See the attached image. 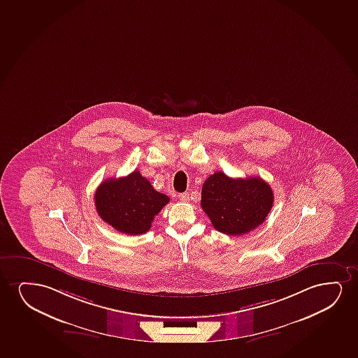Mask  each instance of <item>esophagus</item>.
Wrapping results in <instances>:
<instances>
[{"label":"esophagus","mask_w":358,"mask_h":358,"mask_svg":"<svg viewBox=\"0 0 358 358\" xmlns=\"http://www.w3.org/2000/svg\"><path fill=\"white\" fill-rule=\"evenodd\" d=\"M178 198H180V200H182V201H189V194H188V193H180Z\"/></svg>","instance_id":"obj_1"}]
</instances>
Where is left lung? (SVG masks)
<instances>
[{
    "label": "left lung",
    "mask_w": 358,
    "mask_h": 358,
    "mask_svg": "<svg viewBox=\"0 0 358 358\" xmlns=\"http://www.w3.org/2000/svg\"><path fill=\"white\" fill-rule=\"evenodd\" d=\"M200 205L218 232L243 236L264 223L273 192L261 177L232 178L218 171L204 182Z\"/></svg>",
    "instance_id": "1"
}]
</instances>
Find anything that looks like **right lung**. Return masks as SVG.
<instances>
[{"label": "right lung", "mask_w": 358, "mask_h": 358, "mask_svg": "<svg viewBox=\"0 0 358 358\" xmlns=\"http://www.w3.org/2000/svg\"><path fill=\"white\" fill-rule=\"evenodd\" d=\"M170 198L154 189L140 171L108 178L98 186L94 205L101 218L117 232L137 236L148 232Z\"/></svg>", "instance_id": "obj_1"}]
</instances>
